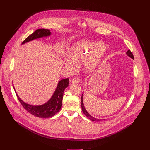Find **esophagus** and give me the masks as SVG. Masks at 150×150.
Instances as JSON below:
<instances>
[{"mask_svg": "<svg viewBox=\"0 0 150 150\" xmlns=\"http://www.w3.org/2000/svg\"><path fill=\"white\" fill-rule=\"evenodd\" d=\"M80 82L79 79L78 78H74V79H72V80L71 81V83H79Z\"/></svg>", "mask_w": 150, "mask_h": 150, "instance_id": "esophagus-1", "label": "esophagus"}]
</instances>
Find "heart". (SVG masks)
<instances>
[{"mask_svg":"<svg viewBox=\"0 0 150 150\" xmlns=\"http://www.w3.org/2000/svg\"><path fill=\"white\" fill-rule=\"evenodd\" d=\"M106 50V46L102 41H78L67 50L68 57L64 59L63 65L70 69H75L76 63L82 62L83 71L91 74L100 66Z\"/></svg>","mask_w":150,"mask_h":150,"instance_id":"1","label":"heart"}]
</instances>
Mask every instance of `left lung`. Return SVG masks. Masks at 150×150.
Returning a JSON list of instances; mask_svg holds the SVG:
<instances>
[{"mask_svg": "<svg viewBox=\"0 0 150 150\" xmlns=\"http://www.w3.org/2000/svg\"><path fill=\"white\" fill-rule=\"evenodd\" d=\"M128 56H129V57H131V58H132V59H134V56H133V54H132V52H131V50H127V52H126V53ZM83 94H82V97H81V108H82V112H83V113H84V115L86 116L89 119H90L91 120H92V121H94V122H101V121H102L103 120H104V119H97V118H95V117H94L93 116H92L91 115H90V113L87 111V110L85 109V106H84V104H83Z\"/></svg>", "mask_w": 150, "mask_h": 150, "instance_id": "1", "label": "left lung"}]
</instances>
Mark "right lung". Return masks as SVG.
<instances>
[{"label":"right lung","instance_id":"obj_1","mask_svg":"<svg viewBox=\"0 0 150 150\" xmlns=\"http://www.w3.org/2000/svg\"><path fill=\"white\" fill-rule=\"evenodd\" d=\"M52 33L50 30L38 29L33 34L29 35L23 42L22 45L33 40L50 36ZM69 78H65L58 82L56 88L51 98L45 103L41 105H31L25 103L21 99L15 91L16 96L24 108L30 113L40 118H49L55 115L61 109L62 105V99L63 93L65 88L69 86Z\"/></svg>","mask_w":150,"mask_h":150}]
</instances>
